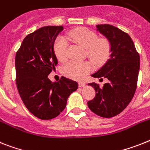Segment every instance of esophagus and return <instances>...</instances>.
Listing matches in <instances>:
<instances>
[{
    "label": "esophagus",
    "mask_w": 150,
    "mask_h": 150,
    "mask_svg": "<svg viewBox=\"0 0 150 150\" xmlns=\"http://www.w3.org/2000/svg\"><path fill=\"white\" fill-rule=\"evenodd\" d=\"M78 85H79V86H80V87H83V86H85V85H86V83H85V82H79V83H78Z\"/></svg>",
    "instance_id": "34e87169"
}]
</instances>
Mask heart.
<instances>
[{"label": "heart", "instance_id": "obj_1", "mask_svg": "<svg viewBox=\"0 0 150 150\" xmlns=\"http://www.w3.org/2000/svg\"><path fill=\"white\" fill-rule=\"evenodd\" d=\"M71 41L86 48L89 57L95 64H102L110 57L111 46L106 39H99V36L91 30L85 28H76L67 34ZM68 43L63 37H58L54 44V52L59 61H64L67 57ZM90 62L70 61L63 67V74L74 80H81L91 71Z\"/></svg>", "mask_w": 150, "mask_h": 150}]
</instances>
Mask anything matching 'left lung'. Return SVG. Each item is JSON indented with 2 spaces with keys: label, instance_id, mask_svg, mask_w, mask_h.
<instances>
[{
  "label": "left lung",
  "instance_id": "obj_1",
  "mask_svg": "<svg viewBox=\"0 0 150 150\" xmlns=\"http://www.w3.org/2000/svg\"><path fill=\"white\" fill-rule=\"evenodd\" d=\"M111 46L110 57L92 76L105 78L107 82L100 87L90 83L96 91L94 99L87 103L88 107L101 117L111 118L120 114L133 99L137 86L140 59L133 41L128 33L110 24L96 25Z\"/></svg>",
  "mask_w": 150,
  "mask_h": 150
}]
</instances>
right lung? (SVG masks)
<instances>
[{
  "label": "right lung",
  "mask_w": 150,
  "mask_h": 150,
  "mask_svg": "<svg viewBox=\"0 0 150 150\" xmlns=\"http://www.w3.org/2000/svg\"><path fill=\"white\" fill-rule=\"evenodd\" d=\"M62 26H47L28 34L15 57L16 84L23 104L40 120L55 118L64 110L71 93L77 90L76 81L62 76L58 82L47 77L55 69L56 38Z\"/></svg>",
  "instance_id": "obj_1"
}]
</instances>
